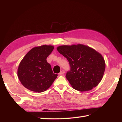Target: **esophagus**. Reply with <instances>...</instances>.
I'll list each match as a JSON object with an SVG mask.
<instances>
[{
	"instance_id": "esophagus-1",
	"label": "esophagus",
	"mask_w": 122,
	"mask_h": 122,
	"mask_svg": "<svg viewBox=\"0 0 122 122\" xmlns=\"http://www.w3.org/2000/svg\"><path fill=\"white\" fill-rule=\"evenodd\" d=\"M64 73H65V72H64V70H62V71H61V72L59 73V74H60V75H63Z\"/></svg>"
}]
</instances>
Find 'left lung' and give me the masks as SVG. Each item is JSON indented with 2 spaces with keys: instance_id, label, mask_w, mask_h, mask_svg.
<instances>
[{
  "instance_id": "obj_1",
  "label": "left lung",
  "mask_w": 122,
  "mask_h": 122,
  "mask_svg": "<svg viewBox=\"0 0 122 122\" xmlns=\"http://www.w3.org/2000/svg\"><path fill=\"white\" fill-rule=\"evenodd\" d=\"M56 49L69 61L70 71L66 77L74 89L87 91L99 84L105 69V60L101 54L81 44L61 46Z\"/></svg>"
}]
</instances>
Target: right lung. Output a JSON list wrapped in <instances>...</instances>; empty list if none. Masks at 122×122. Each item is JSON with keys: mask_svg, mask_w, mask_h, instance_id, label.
Instances as JSON below:
<instances>
[{"mask_svg": "<svg viewBox=\"0 0 122 122\" xmlns=\"http://www.w3.org/2000/svg\"><path fill=\"white\" fill-rule=\"evenodd\" d=\"M54 46L42 45L36 46L28 52L18 66L17 75L20 82L31 91L42 92L52 84L58 74L53 73L46 58Z\"/></svg>", "mask_w": 122, "mask_h": 122, "instance_id": "obj_1", "label": "right lung"}]
</instances>
